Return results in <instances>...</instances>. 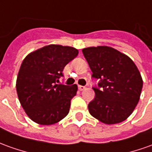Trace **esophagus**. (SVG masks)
<instances>
[{"mask_svg":"<svg viewBox=\"0 0 152 152\" xmlns=\"http://www.w3.org/2000/svg\"><path fill=\"white\" fill-rule=\"evenodd\" d=\"M78 89L80 90V91H83V90L85 89V87L82 86V85H78Z\"/></svg>","mask_w":152,"mask_h":152,"instance_id":"1","label":"esophagus"}]
</instances>
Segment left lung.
<instances>
[{
	"label": "left lung",
	"mask_w": 152,
	"mask_h": 152,
	"mask_svg": "<svg viewBox=\"0 0 152 152\" xmlns=\"http://www.w3.org/2000/svg\"><path fill=\"white\" fill-rule=\"evenodd\" d=\"M83 54L98 79L93 87L95 98L88 103L89 113L105 124L123 122L137 105L142 89L137 67L126 54L108 46L83 49Z\"/></svg>",
	"instance_id": "1"
}]
</instances>
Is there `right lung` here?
<instances>
[{
	"label": "right lung",
	"instance_id": "1",
	"mask_svg": "<svg viewBox=\"0 0 152 152\" xmlns=\"http://www.w3.org/2000/svg\"><path fill=\"white\" fill-rule=\"evenodd\" d=\"M78 54L69 46L50 45L26 56L19 70L16 91L29 118L40 125H52L65 118L78 87L59 83L63 70Z\"/></svg>",
	"mask_w": 152,
	"mask_h": 152
}]
</instances>
